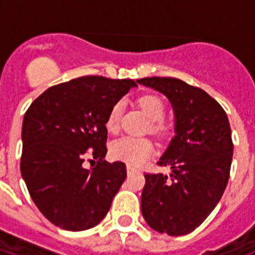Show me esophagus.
Wrapping results in <instances>:
<instances>
[{"mask_svg":"<svg viewBox=\"0 0 255 255\" xmlns=\"http://www.w3.org/2000/svg\"><path fill=\"white\" fill-rule=\"evenodd\" d=\"M136 169L133 167H131V165H127V173L131 174V173H135Z\"/></svg>","mask_w":255,"mask_h":255,"instance_id":"obj_1","label":"esophagus"}]
</instances>
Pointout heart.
I'll use <instances>...</instances> for the list:
<instances>
[{
  "instance_id": "heart-1",
  "label": "heart",
  "mask_w": 255,
  "mask_h": 255,
  "mask_svg": "<svg viewBox=\"0 0 255 255\" xmlns=\"http://www.w3.org/2000/svg\"><path fill=\"white\" fill-rule=\"evenodd\" d=\"M139 107L152 122V131H163L164 127L161 120L165 115V106L163 100L155 95H145L139 99ZM120 115H122V103L114 104L106 120L108 131H115L116 128L119 127ZM110 152L114 159L124 161L128 165H140L153 153V144L148 139L124 136L111 144Z\"/></svg>"
}]
</instances>
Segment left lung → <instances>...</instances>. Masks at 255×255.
Here are the masks:
<instances>
[{
    "instance_id": "8db88e82",
    "label": "left lung",
    "mask_w": 255,
    "mask_h": 255,
    "mask_svg": "<svg viewBox=\"0 0 255 255\" xmlns=\"http://www.w3.org/2000/svg\"><path fill=\"white\" fill-rule=\"evenodd\" d=\"M167 96L174 132L160 167L170 174L145 173L141 213L152 229L168 236L193 232L212 213L228 185L233 157L230 124L224 108L204 90L176 78H143Z\"/></svg>"
}]
</instances>
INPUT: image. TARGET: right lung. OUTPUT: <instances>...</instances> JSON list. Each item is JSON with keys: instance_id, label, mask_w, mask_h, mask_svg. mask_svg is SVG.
Returning <instances> with one entry per match:
<instances>
[{"instance_id": "1", "label": "right lung", "mask_w": 255, "mask_h": 255, "mask_svg": "<svg viewBox=\"0 0 255 255\" xmlns=\"http://www.w3.org/2000/svg\"><path fill=\"white\" fill-rule=\"evenodd\" d=\"M132 87V79L82 77L47 88L27 108L21 174L34 204L61 229L98 225L127 177L126 164L104 160L106 120ZM87 158L95 168H84Z\"/></svg>"}]
</instances>
